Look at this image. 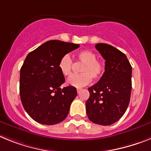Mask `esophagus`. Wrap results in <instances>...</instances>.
<instances>
[{"label": "esophagus", "instance_id": "obj_1", "mask_svg": "<svg viewBox=\"0 0 151 151\" xmlns=\"http://www.w3.org/2000/svg\"><path fill=\"white\" fill-rule=\"evenodd\" d=\"M81 88H77V92H78V93H79L81 92Z\"/></svg>", "mask_w": 151, "mask_h": 151}]
</instances>
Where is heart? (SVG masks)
<instances>
[{"mask_svg":"<svg viewBox=\"0 0 151 151\" xmlns=\"http://www.w3.org/2000/svg\"><path fill=\"white\" fill-rule=\"evenodd\" d=\"M78 60L82 62L81 68V73L73 74L68 81V84L74 87H82L91 81L92 78L99 79L104 72V64L102 62L97 60V55L88 50H83L78 52L77 54ZM73 60L71 58L65 54L62 56L58 63V68L62 75L68 77L71 73Z\"/></svg>","mask_w":151,"mask_h":151,"instance_id":"b5f03b06","label":"heart"}]
</instances>
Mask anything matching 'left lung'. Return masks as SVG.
<instances>
[{
    "instance_id": "left-lung-1",
    "label": "left lung",
    "mask_w": 151,
    "mask_h": 151,
    "mask_svg": "<svg viewBox=\"0 0 151 151\" xmlns=\"http://www.w3.org/2000/svg\"><path fill=\"white\" fill-rule=\"evenodd\" d=\"M95 47L105 60V71L99 81L88 88L86 111L90 121L107 126L119 121L128 107L132 67L126 55L114 47L97 44Z\"/></svg>"
}]
</instances>
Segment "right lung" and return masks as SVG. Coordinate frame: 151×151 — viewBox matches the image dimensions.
<instances>
[{
  "label": "right lung",
  "mask_w": 151,
  "mask_h": 151,
  "mask_svg": "<svg viewBox=\"0 0 151 151\" xmlns=\"http://www.w3.org/2000/svg\"><path fill=\"white\" fill-rule=\"evenodd\" d=\"M79 44L53 40L30 52L20 72V95L23 107L37 123L56 124L67 117L77 96L74 87L60 88L65 78L58 63Z\"/></svg>",
  "instance_id": "obj_1"
}]
</instances>
